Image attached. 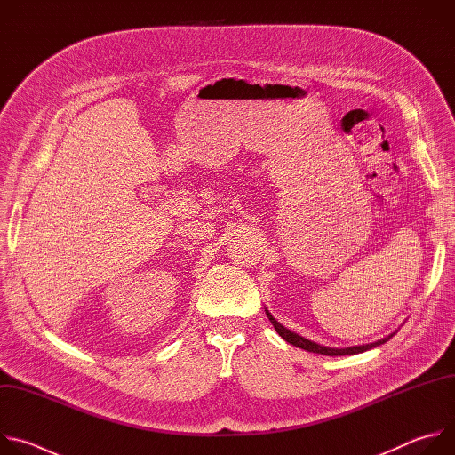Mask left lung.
<instances>
[{
  "instance_id": "obj_1",
  "label": "left lung",
  "mask_w": 455,
  "mask_h": 455,
  "mask_svg": "<svg viewBox=\"0 0 455 455\" xmlns=\"http://www.w3.org/2000/svg\"><path fill=\"white\" fill-rule=\"evenodd\" d=\"M267 315H268L270 322L274 323L275 331H277L288 344H291V346H295V347H300V349H304V351H309V353L328 355V356H344V355L363 353V351H369V349H372V347H376V346H381V344L388 342V340H391V339L395 337V333H393V335H388V337H385V339H381V340H378V342H372V344L355 346V347H346V349H331V347H323V346H320V344H316V342H311V340H307V339H304V337H300V335H297V333L286 330V328L283 326V323H279V322L268 313V309H267Z\"/></svg>"
}]
</instances>
